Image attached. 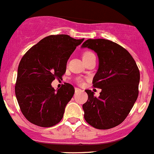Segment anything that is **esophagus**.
Listing matches in <instances>:
<instances>
[{
    "label": "esophagus",
    "mask_w": 154,
    "mask_h": 154,
    "mask_svg": "<svg viewBox=\"0 0 154 154\" xmlns=\"http://www.w3.org/2000/svg\"><path fill=\"white\" fill-rule=\"evenodd\" d=\"M80 91H81V89H79V88H75V92H76V93H77V92H80Z\"/></svg>",
    "instance_id": "esophagus-1"
}]
</instances>
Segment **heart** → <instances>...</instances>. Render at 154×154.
<instances>
[{"mask_svg":"<svg viewBox=\"0 0 154 154\" xmlns=\"http://www.w3.org/2000/svg\"><path fill=\"white\" fill-rule=\"evenodd\" d=\"M90 54H92V53H89V52H86V53H85L84 54H83V57H84V56H89V55H90ZM79 83H82L81 80H79Z\"/></svg>","mask_w":154,"mask_h":154,"instance_id":"obj_1","label":"heart"}]
</instances>
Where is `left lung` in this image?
I'll list each match as a JSON object with an SVG mask.
<instances>
[{
  "instance_id": "1",
  "label": "left lung",
  "mask_w": 154,
  "mask_h": 154,
  "mask_svg": "<svg viewBox=\"0 0 154 154\" xmlns=\"http://www.w3.org/2000/svg\"><path fill=\"white\" fill-rule=\"evenodd\" d=\"M81 48L97 53L98 68L92 83L101 89L95 97L86 90L88 100L83 104L86 121L98 129L120 125L128 116L138 95L140 72L130 53L114 42L105 39H89Z\"/></svg>"
}]
</instances>
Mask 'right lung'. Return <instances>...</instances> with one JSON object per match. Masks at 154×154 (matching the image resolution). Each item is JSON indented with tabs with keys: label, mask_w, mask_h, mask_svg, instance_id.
Segmentation results:
<instances>
[{
	"label": "right lung",
	"mask_w": 154,
	"mask_h": 154,
	"mask_svg": "<svg viewBox=\"0 0 154 154\" xmlns=\"http://www.w3.org/2000/svg\"><path fill=\"white\" fill-rule=\"evenodd\" d=\"M83 41L67 34L48 36L21 59L15 92L21 111L31 123L50 127L61 121L74 88L65 83L55 90L51 83L55 78L62 79L68 59Z\"/></svg>",
	"instance_id": "add662e5"
}]
</instances>
